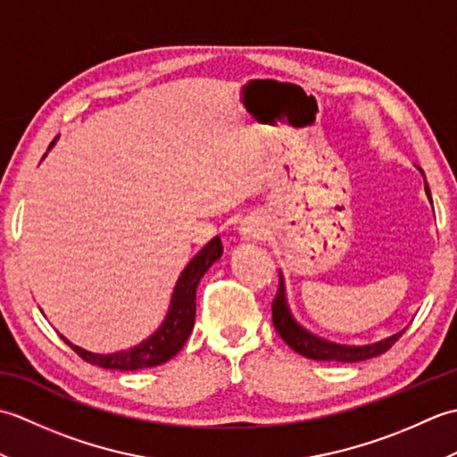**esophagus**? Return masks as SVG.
Listing matches in <instances>:
<instances>
[{
	"label": "esophagus",
	"instance_id": "34e87169",
	"mask_svg": "<svg viewBox=\"0 0 457 457\" xmlns=\"http://www.w3.org/2000/svg\"><path fill=\"white\" fill-rule=\"evenodd\" d=\"M241 234L247 239H261L265 236V229L261 228L257 221H245L244 226H241Z\"/></svg>",
	"mask_w": 457,
	"mask_h": 457
}]
</instances>
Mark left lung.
I'll list each match as a JSON object with an SVG mask.
<instances>
[{"label": "left lung", "instance_id": "8db88e82", "mask_svg": "<svg viewBox=\"0 0 457 457\" xmlns=\"http://www.w3.org/2000/svg\"><path fill=\"white\" fill-rule=\"evenodd\" d=\"M426 194H428V198L432 202L428 184H426ZM270 308H273V324L277 328L278 336L283 337L296 353L304 355L308 359H316V361H339V363L365 361V359H371V357L385 353L386 349H391L396 339L404 334V329H403V332L386 337V339H383V342H377L371 345H359V347L339 345V344L328 342V339L310 334L303 326L296 324V320L293 318V314H290V310L287 306V298H285V283H283V277H280V273H278V290H277V296L273 300V306Z\"/></svg>", "mask_w": 457, "mask_h": 457}]
</instances>
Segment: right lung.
<instances>
[{
  "instance_id": "obj_1",
  "label": "right lung",
  "mask_w": 457,
  "mask_h": 457,
  "mask_svg": "<svg viewBox=\"0 0 457 457\" xmlns=\"http://www.w3.org/2000/svg\"><path fill=\"white\" fill-rule=\"evenodd\" d=\"M53 145V143H51ZM223 253V245L220 237H213L210 244L204 247L200 253L194 257L187 269L182 270L180 278L177 280L174 293L170 298L169 314L164 318L162 326L143 344L135 345L128 352L118 353H92L86 349L74 345L62 337L66 345H71L84 361L98 365L104 369H118V371H137V369H147L169 361L170 357L177 355L194 328V318H196V288L204 273L218 261Z\"/></svg>"
}]
</instances>
